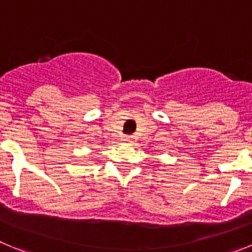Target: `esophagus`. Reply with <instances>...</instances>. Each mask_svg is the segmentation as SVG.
I'll use <instances>...</instances> for the list:
<instances>
[{"label": "esophagus", "mask_w": 252, "mask_h": 252, "mask_svg": "<svg viewBox=\"0 0 252 252\" xmlns=\"http://www.w3.org/2000/svg\"><path fill=\"white\" fill-rule=\"evenodd\" d=\"M132 139H133L132 135H126V136H124V141L126 142H130Z\"/></svg>", "instance_id": "obj_1"}]
</instances>
